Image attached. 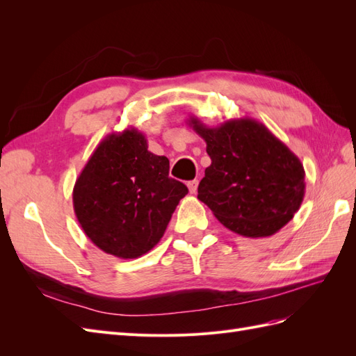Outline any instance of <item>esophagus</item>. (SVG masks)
Here are the masks:
<instances>
[{
    "label": "esophagus",
    "instance_id": "obj_1",
    "mask_svg": "<svg viewBox=\"0 0 356 356\" xmlns=\"http://www.w3.org/2000/svg\"><path fill=\"white\" fill-rule=\"evenodd\" d=\"M197 186H199V181L197 179H193V181H188V184H187V187H188V190H190V193L193 195V193H196L197 191Z\"/></svg>",
    "mask_w": 356,
    "mask_h": 356
}]
</instances>
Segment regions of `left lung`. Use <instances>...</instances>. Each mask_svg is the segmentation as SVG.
I'll return each instance as SVG.
<instances>
[{
	"mask_svg": "<svg viewBox=\"0 0 356 356\" xmlns=\"http://www.w3.org/2000/svg\"><path fill=\"white\" fill-rule=\"evenodd\" d=\"M188 124L204 143L211 165L197 188L229 230L246 238H266L293 220L305 197L300 159L254 118H234L208 127L197 117Z\"/></svg>",
	"mask_w": 356,
	"mask_h": 356,
	"instance_id": "8db88e82",
	"label": "left lung"
}]
</instances>
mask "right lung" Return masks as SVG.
I'll use <instances>...</instances> for the list:
<instances>
[{"instance_id": "obj_1", "label": "right lung", "mask_w": 356, "mask_h": 356, "mask_svg": "<svg viewBox=\"0 0 356 356\" xmlns=\"http://www.w3.org/2000/svg\"><path fill=\"white\" fill-rule=\"evenodd\" d=\"M188 193L169 178V160L148 152L131 127L96 147L75 181L74 212L86 236L106 254L138 258L159 243L177 204Z\"/></svg>"}]
</instances>
